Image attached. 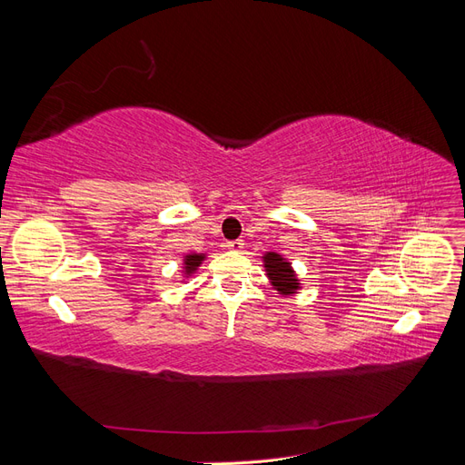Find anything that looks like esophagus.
<instances>
[{"label":"esophagus","instance_id":"1","mask_svg":"<svg viewBox=\"0 0 465 465\" xmlns=\"http://www.w3.org/2000/svg\"><path fill=\"white\" fill-rule=\"evenodd\" d=\"M227 248L234 250V252H241L244 248V241H241V238H238V241H229Z\"/></svg>","mask_w":465,"mask_h":465}]
</instances>
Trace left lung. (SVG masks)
<instances>
[{"instance_id":"1","label":"left lung","mask_w":465,"mask_h":465,"mask_svg":"<svg viewBox=\"0 0 465 465\" xmlns=\"http://www.w3.org/2000/svg\"><path fill=\"white\" fill-rule=\"evenodd\" d=\"M263 267L273 289L279 291V294H292L299 291V279L285 258H281L275 252H267L263 256Z\"/></svg>"}]
</instances>
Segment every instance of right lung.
Returning <instances> with one entry per match:
<instances>
[{"mask_svg": "<svg viewBox=\"0 0 465 465\" xmlns=\"http://www.w3.org/2000/svg\"><path fill=\"white\" fill-rule=\"evenodd\" d=\"M203 254H188L186 258H184V270H186V275H190V273H193L195 270H198L200 267V263L203 262Z\"/></svg>", "mask_w": 465, "mask_h": 465, "instance_id": "right-lung-1", "label": "right lung"}]
</instances>
